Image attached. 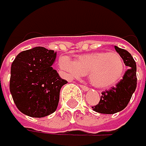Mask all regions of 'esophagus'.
Here are the masks:
<instances>
[{"label": "esophagus", "mask_w": 146, "mask_h": 146, "mask_svg": "<svg viewBox=\"0 0 146 146\" xmlns=\"http://www.w3.org/2000/svg\"><path fill=\"white\" fill-rule=\"evenodd\" d=\"M80 87L82 88V89L83 91H88V88L87 86H84V85H81Z\"/></svg>", "instance_id": "esophagus-1"}]
</instances>
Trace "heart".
<instances>
[{
  "instance_id": "heart-1",
  "label": "heart",
  "mask_w": 146,
  "mask_h": 146,
  "mask_svg": "<svg viewBox=\"0 0 146 146\" xmlns=\"http://www.w3.org/2000/svg\"><path fill=\"white\" fill-rule=\"evenodd\" d=\"M59 66L71 77H80L88 73L91 84L101 89L119 83L125 70V62L119 54L107 51L82 54L76 57L75 61L68 56H62Z\"/></svg>"
}]
</instances>
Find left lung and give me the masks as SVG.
<instances>
[{
  "label": "left lung",
  "mask_w": 146,
  "mask_h": 146,
  "mask_svg": "<svg viewBox=\"0 0 146 146\" xmlns=\"http://www.w3.org/2000/svg\"><path fill=\"white\" fill-rule=\"evenodd\" d=\"M115 50L121 56L127 70L121 81L111 89L103 91L101 100L97 105L92 107L93 110L105 114H113L123 110L129 103L133 94L137 87L136 63L131 54L118 46H114Z\"/></svg>",
  "instance_id": "obj_1"
}]
</instances>
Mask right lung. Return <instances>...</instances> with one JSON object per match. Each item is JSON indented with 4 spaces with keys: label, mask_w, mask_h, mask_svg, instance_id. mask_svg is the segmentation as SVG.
Returning <instances> with one entry per match:
<instances>
[{
    "label": "right lung",
    "mask_w": 146,
    "mask_h": 146,
    "mask_svg": "<svg viewBox=\"0 0 146 146\" xmlns=\"http://www.w3.org/2000/svg\"><path fill=\"white\" fill-rule=\"evenodd\" d=\"M57 52L34 47L19 53L11 65L10 93L21 113L45 117L56 111L61 88L67 83L52 68Z\"/></svg>",
    "instance_id": "1"
}]
</instances>
